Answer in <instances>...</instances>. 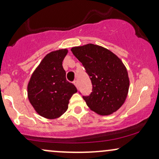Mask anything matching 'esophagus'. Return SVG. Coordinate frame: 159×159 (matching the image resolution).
<instances>
[{"label": "esophagus", "mask_w": 159, "mask_h": 159, "mask_svg": "<svg viewBox=\"0 0 159 159\" xmlns=\"http://www.w3.org/2000/svg\"><path fill=\"white\" fill-rule=\"evenodd\" d=\"M73 84H74L75 86L76 87H78V81H76V80H75V81H73Z\"/></svg>", "instance_id": "obj_1"}]
</instances>
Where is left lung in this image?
Listing matches in <instances>:
<instances>
[{
  "label": "left lung",
  "mask_w": 159,
  "mask_h": 159,
  "mask_svg": "<svg viewBox=\"0 0 159 159\" xmlns=\"http://www.w3.org/2000/svg\"><path fill=\"white\" fill-rule=\"evenodd\" d=\"M71 51L92 82V93L83 96L87 106L102 116L117 111L125 102L129 88L127 69L121 60L108 49L90 43Z\"/></svg>",
  "instance_id": "8db88e82"
}]
</instances>
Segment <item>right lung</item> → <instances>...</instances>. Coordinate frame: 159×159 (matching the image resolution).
I'll return each instance as SVG.
<instances>
[{"label": "right lung", "mask_w": 159, "mask_h": 159, "mask_svg": "<svg viewBox=\"0 0 159 159\" xmlns=\"http://www.w3.org/2000/svg\"><path fill=\"white\" fill-rule=\"evenodd\" d=\"M67 49L50 52L33 72L27 85V96L40 116L47 119L60 117L68 109L69 101L77 89L66 78L63 61Z\"/></svg>", "instance_id": "add662e5"}]
</instances>
